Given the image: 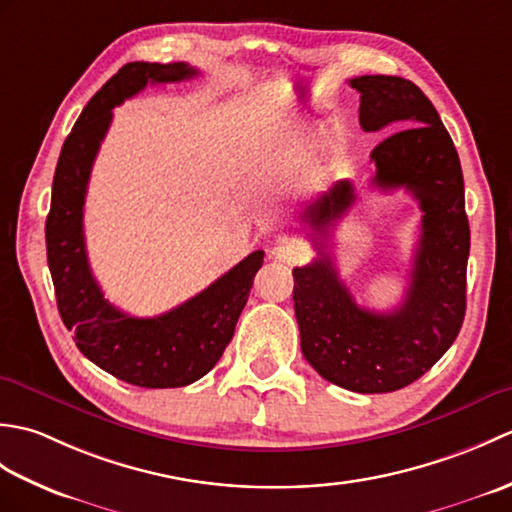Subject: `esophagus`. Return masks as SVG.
Masks as SVG:
<instances>
[{"mask_svg": "<svg viewBox=\"0 0 512 512\" xmlns=\"http://www.w3.org/2000/svg\"><path fill=\"white\" fill-rule=\"evenodd\" d=\"M270 255H273L277 262H284L288 266L292 264H299L306 259V253H303V248L297 244H290V242H279L273 250H270Z\"/></svg>", "mask_w": 512, "mask_h": 512, "instance_id": "1", "label": "esophagus"}]
</instances>
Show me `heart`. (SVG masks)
<instances>
[{"label": "heart", "mask_w": 512, "mask_h": 512, "mask_svg": "<svg viewBox=\"0 0 512 512\" xmlns=\"http://www.w3.org/2000/svg\"><path fill=\"white\" fill-rule=\"evenodd\" d=\"M292 143H297V140H292Z\"/></svg>", "instance_id": "obj_1"}]
</instances>
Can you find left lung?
<instances>
[{"mask_svg": "<svg viewBox=\"0 0 512 512\" xmlns=\"http://www.w3.org/2000/svg\"><path fill=\"white\" fill-rule=\"evenodd\" d=\"M350 85L361 94L358 121L365 132L398 129L372 151L374 187L407 189L420 204L422 233L409 288L391 312L356 306L321 244L312 264L292 270V299L306 361L343 389L387 394L429 372L458 336L471 231L458 151L424 92L402 76L385 74L356 76ZM354 200V184L339 180L301 217L325 233Z\"/></svg>", "mask_w": 512, "mask_h": 512, "instance_id": "1", "label": "left lung"}]
</instances>
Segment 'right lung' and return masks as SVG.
Returning <instances> with one entry per match:
<instances>
[{"label": "right lung", "mask_w": 512, "mask_h": 512, "mask_svg": "<svg viewBox=\"0 0 512 512\" xmlns=\"http://www.w3.org/2000/svg\"><path fill=\"white\" fill-rule=\"evenodd\" d=\"M191 76H198V70L189 63L123 65L85 105L65 138L52 180L46 250L61 319L85 358L136 387H184L209 374L231 343L253 279L264 264V250H255L200 295L149 319L114 308L90 270L83 204L112 110L147 83H176Z\"/></svg>", "instance_id": "obj_1"}]
</instances>
